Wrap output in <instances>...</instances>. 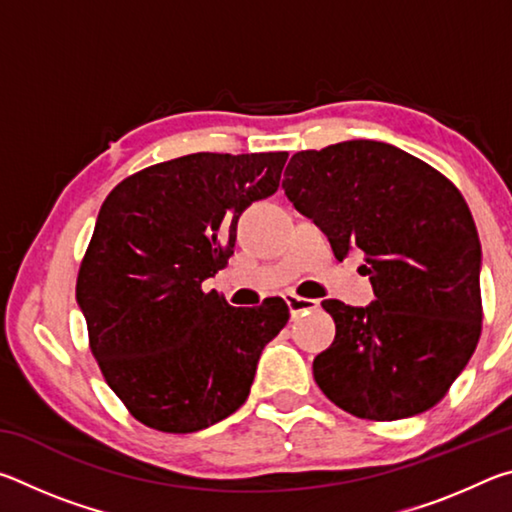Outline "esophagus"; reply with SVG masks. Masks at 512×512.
<instances>
[{
	"label": "esophagus",
	"instance_id": "esophagus-1",
	"mask_svg": "<svg viewBox=\"0 0 512 512\" xmlns=\"http://www.w3.org/2000/svg\"><path fill=\"white\" fill-rule=\"evenodd\" d=\"M287 307L291 311V316H300V314H307V311H316L320 307L318 300H311V298H300V296H287Z\"/></svg>",
	"mask_w": 512,
	"mask_h": 512
}]
</instances>
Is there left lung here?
Returning a JSON list of instances; mask_svg holds the SVG:
<instances>
[{
	"instance_id": "8db88e82",
	"label": "left lung",
	"mask_w": 512,
	"mask_h": 512,
	"mask_svg": "<svg viewBox=\"0 0 512 512\" xmlns=\"http://www.w3.org/2000/svg\"><path fill=\"white\" fill-rule=\"evenodd\" d=\"M282 189L325 232L339 262L366 255L375 300H325L336 336L314 379L339 409L366 420L429 411L481 336V241L461 192L393 144L350 140L300 151Z\"/></svg>"
}]
</instances>
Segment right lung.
Here are the masks:
<instances>
[{"label": "right lung", "instance_id": "obj_1", "mask_svg": "<svg viewBox=\"0 0 512 512\" xmlns=\"http://www.w3.org/2000/svg\"><path fill=\"white\" fill-rule=\"evenodd\" d=\"M289 153H192L126 178L103 201L76 302L94 359L133 418L194 433L248 400L287 325L282 298L230 307L203 280L225 266L241 212L277 192Z\"/></svg>", "mask_w": 512, "mask_h": 512}]
</instances>
